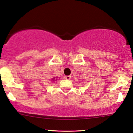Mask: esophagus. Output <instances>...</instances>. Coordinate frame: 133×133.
Instances as JSON below:
<instances>
[{
    "label": "esophagus",
    "instance_id": "obj_1",
    "mask_svg": "<svg viewBox=\"0 0 133 133\" xmlns=\"http://www.w3.org/2000/svg\"><path fill=\"white\" fill-rule=\"evenodd\" d=\"M65 78L66 80H70L71 78L70 75H66V76L65 77Z\"/></svg>",
    "mask_w": 133,
    "mask_h": 133
}]
</instances>
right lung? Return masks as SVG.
<instances>
[{
	"instance_id": "obj_1",
	"label": "right lung",
	"mask_w": 133,
	"mask_h": 133,
	"mask_svg": "<svg viewBox=\"0 0 133 133\" xmlns=\"http://www.w3.org/2000/svg\"><path fill=\"white\" fill-rule=\"evenodd\" d=\"M54 79H55V78H53V80H54Z\"/></svg>"
}]
</instances>
